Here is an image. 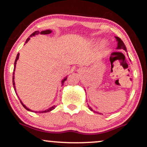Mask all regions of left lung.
<instances>
[{
  "label": "left lung",
  "mask_w": 147,
  "mask_h": 147,
  "mask_svg": "<svg viewBox=\"0 0 147 147\" xmlns=\"http://www.w3.org/2000/svg\"><path fill=\"white\" fill-rule=\"evenodd\" d=\"M115 38H116V39H117V49H120V50H125V51H126V48L125 45H124V42H123L122 40H121V38H119V37L115 36ZM88 106L89 109H90V111L95 112V111H94L92 109H91V107H90V106H89L88 105ZM95 113H97V112H95Z\"/></svg>",
  "instance_id": "obj_1"
}]
</instances>
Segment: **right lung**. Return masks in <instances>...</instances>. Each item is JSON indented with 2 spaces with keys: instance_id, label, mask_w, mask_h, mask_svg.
Listing matches in <instances>:
<instances>
[{
  "instance_id": "right-lung-1",
  "label": "right lung",
  "mask_w": 147,
  "mask_h": 147,
  "mask_svg": "<svg viewBox=\"0 0 147 147\" xmlns=\"http://www.w3.org/2000/svg\"><path fill=\"white\" fill-rule=\"evenodd\" d=\"M51 32H52V31H51V30H44V31H42V32H38V31H35L34 32H33L32 34L31 35H30V37H28V39H27V40H26V41H25V43H28V42L30 41V38H31L32 36H34V35L38 34H50V33H51ZM18 57H19V53H18L17 56H16V59H15V62H14V72H13V77H12V79H13V81H12V82H13V86H14V90H15V91H16V88H15V83H14V71H15V68H16V61H17V60L18 59ZM66 79H67V77H65V79H63V80H62V82H61L62 86L63 85V82H65V81L66 80ZM20 102H21V104H22V105H23V107H24L25 109H26V110H28V111H32L31 110H30V109H28V108L27 107V106H25L24 105V104H23V103H22V102H21V100H20ZM55 109V106H52V107H50V109H47V110H45V111H41V112H39V113H48V112H50V111H52V110H53V109ZM35 113H37V111H36V112H35Z\"/></svg>"
}]
</instances>
